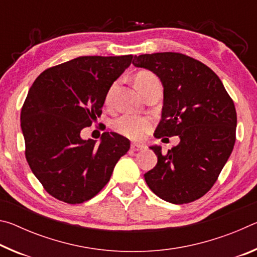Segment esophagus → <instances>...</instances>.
Listing matches in <instances>:
<instances>
[{"instance_id":"1","label":"esophagus","mask_w":257,"mask_h":257,"mask_svg":"<svg viewBox=\"0 0 257 257\" xmlns=\"http://www.w3.org/2000/svg\"><path fill=\"white\" fill-rule=\"evenodd\" d=\"M145 149L146 146L144 144H141V143H132V151L134 152H139Z\"/></svg>"}]
</instances>
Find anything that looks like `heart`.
Wrapping results in <instances>:
<instances>
[{
	"label": "heart",
	"mask_w": 257,
	"mask_h": 257,
	"mask_svg": "<svg viewBox=\"0 0 257 257\" xmlns=\"http://www.w3.org/2000/svg\"><path fill=\"white\" fill-rule=\"evenodd\" d=\"M153 80L158 79H156V77L152 72L139 71L134 78V84L135 86H141ZM112 90L113 87L108 90V93L106 95V102L110 101ZM152 124H153V122H152V120L150 118H147V116L124 114L113 121L112 128L115 133L122 135L124 137H128L130 139H142L150 132Z\"/></svg>",
	"instance_id": "heart-1"
}]
</instances>
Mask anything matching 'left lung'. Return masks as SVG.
Wrapping results in <instances>:
<instances>
[{"label":"left lung","instance_id":"1","mask_svg":"<svg viewBox=\"0 0 257 257\" xmlns=\"http://www.w3.org/2000/svg\"><path fill=\"white\" fill-rule=\"evenodd\" d=\"M133 64L155 73L163 86V107L156 138L179 136L167 154L154 145L155 167L145 181L163 201L186 204L214 185L236 142L237 113L214 71L190 56L173 52L135 55Z\"/></svg>","mask_w":257,"mask_h":257}]
</instances>
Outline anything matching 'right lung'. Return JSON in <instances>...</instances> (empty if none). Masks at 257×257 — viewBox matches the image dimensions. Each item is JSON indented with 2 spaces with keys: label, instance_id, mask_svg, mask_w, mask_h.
Instances as JSON below:
<instances>
[{
  "label": "right lung",
  "instance_id": "add662e5",
  "mask_svg": "<svg viewBox=\"0 0 257 257\" xmlns=\"http://www.w3.org/2000/svg\"><path fill=\"white\" fill-rule=\"evenodd\" d=\"M133 55L79 56L43 71L21 108L26 159L45 190L59 201L80 204L108 180L130 142L103 133L99 144L80 132L102 114L108 89Z\"/></svg>",
  "mask_w": 257,
  "mask_h": 257
}]
</instances>
